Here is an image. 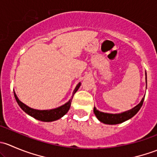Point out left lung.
Here are the masks:
<instances>
[{"instance_id":"1","label":"left lung","mask_w":157,"mask_h":157,"mask_svg":"<svg viewBox=\"0 0 157 157\" xmlns=\"http://www.w3.org/2000/svg\"><path fill=\"white\" fill-rule=\"evenodd\" d=\"M146 75V86H147V73H145ZM147 89V87H146ZM144 100V96L142 98L141 101L140 103L137 104L136 106L132 108L130 110L125 111V112H121V113H106V112H102L100 111L97 110L96 107L93 109V112H94L96 118H98L99 121L104 123L106 124H121V123L124 122V121H127V120L130 119L132 118L133 116L136 115L141 108L142 105H143Z\"/></svg>"}]
</instances>
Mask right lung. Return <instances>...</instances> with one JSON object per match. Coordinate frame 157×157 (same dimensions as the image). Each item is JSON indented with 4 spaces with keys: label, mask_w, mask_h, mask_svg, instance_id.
<instances>
[{
    "label": "right lung",
    "mask_w": 157,
    "mask_h": 157,
    "mask_svg": "<svg viewBox=\"0 0 157 157\" xmlns=\"http://www.w3.org/2000/svg\"><path fill=\"white\" fill-rule=\"evenodd\" d=\"M81 83H79L76 86L75 89H74V92H73V94L71 98L70 99L68 102H66L64 105H61V106L58 107V108L52 109H47V110H39V109H35L33 108H30V107L26 105V104H24L23 102H22L20 99L17 97V94L14 92V96H15V99L17 100V103H18L19 106L20 107L26 114L30 115L33 118H36V119L39 120V121H45V122H49V121H54L58 120L59 118H61V117L64 116L70 109L71 105V101H72L73 96L75 94L76 92L78 90V89L80 88Z\"/></svg>",
    "instance_id": "right-lung-1"
}]
</instances>
